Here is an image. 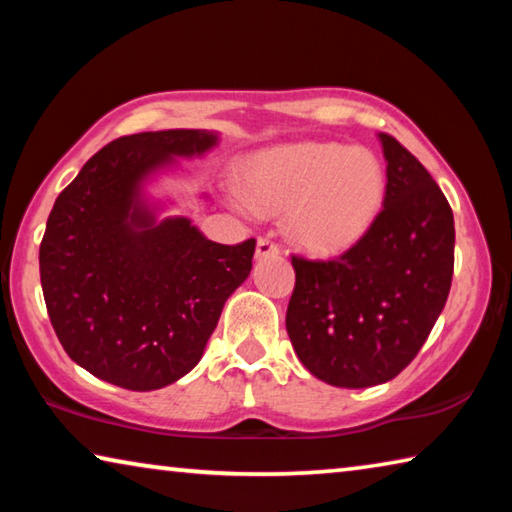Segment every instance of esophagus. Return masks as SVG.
Wrapping results in <instances>:
<instances>
[{
	"mask_svg": "<svg viewBox=\"0 0 512 512\" xmlns=\"http://www.w3.org/2000/svg\"><path fill=\"white\" fill-rule=\"evenodd\" d=\"M277 253H280V248H277V244H273V241L268 239V237H262V239L257 241V248H255L257 259L271 257V255H277Z\"/></svg>",
	"mask_w": 512,
	"mask_h": 512,
	"instance_id": "34e87169",
	"label": "esophagus"
}]
</instances>
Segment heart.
Wrapping results in <instances>:
<instances>
[{
    "instance_id": "heart-1",
    "label": "heart",
    "mask_w": 512,
    "mask_h": 512,
    "mask_svg": "<svg viewBox=\"0 0 512 512\" xmlns=\"http://www.w3.org/2000/svg\"><path fill=\"white\" fill-rule=\"evenodd\" d=\"M241 192L266 214L287 212L289 237L311 253H341L366 235L386 196V171L363 146L284 144L257 153Z\"/></svg>"
}]
</instances>
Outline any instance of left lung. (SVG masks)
<instances>
[{
    "label": "left lung",
    "instance_id": "left-lung-1",
    "mask_svg": "<svg viewBox=\"0 0 512 512\" xmlns=\"http://www.w3.org/2000/svg\"><path fill=\"white\" fill-rule=\"evenodd\" d=\"M377 137L386 160L377 221L339 259H291V345L311 375L341 388L400 375L427 341L452 287V207L418 158L395 137Z\"/></svg>",
    "mask_w": 512,
    "mask_h": 512
}]
</instances>
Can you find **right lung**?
I'll return each instance as SVG.
<instances>
[{
    "label": "right lung",
    "mask_w": 512,
    "mask_h": 512,
    "mask_svg": "<svg viewBox=\"0 0 512 512\" xmlns=\"http://www.w3.org/2000/svg\"><path fill=\"white\" fill-rule=\"evenodd\" d=\"M219 133H137L110 142L56 198L40 282L69 359L108 384L158 391L201 361L219 316L253 268L255 239L223 246L187 216H160L146 185Z\"/></svg>",
    "instance_id": "1"
}]
</instances>
